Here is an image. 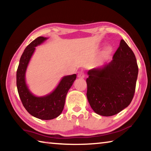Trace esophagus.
<instances>
[{"mask_svg": "<svg viewBox=\"0 0 151 151\" xmlns=\"http://www.w3.org/2000/svg\"><path fill=\"white\" fill-rule=\"evenodd\" d=\"M85 73L83 72V71H79L78 73V78H85Z\"/></svg>", "mask_w": 151, "mask_h": 151, "instance_id": "34e87169", "label": "esophagus"}]
</instances>
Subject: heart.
<instances>
[{"label":"heart","instance_id":"obj_1","mask_svg":"<svg viewBox=\"0 0 151 151\" xmlns=\"http://www.w3.org/2000/svg\"><path fill=\"white\" fill-rule=\"evenodd\" d=\"M112 52V47H110V46H108V47H106L104 48V50L102 52V55H103V57H106L108 56L109 54H111V52Z\"/></svg>","mask_w":151,"mask_h":151}]
</instances>
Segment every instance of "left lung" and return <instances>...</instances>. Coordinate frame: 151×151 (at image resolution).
<instances>
[{"label":"left lung","mask_w":151,"mask_h":151,"mask_svg":"<svg viewBox=\"0 0 151 151\" xmlns=\"http://www.w3.org/2000/svg\"><path fill=\"white\" fill-rule=\"evenodd\" d=\"M138 73L134 52L122 39L111 62L88 71L86 96L93 111L110 116L129 106L134 94Z\"/></svg>","instance_id":"8db88e82"}]
</instances>
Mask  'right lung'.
Listing matches in <instances>:
<instances>
[{"instance_id":"1","label":"right lung","mask_w":151,"mask_h":151,"mask_svg":"<svg viewBox=\"0 0 151 151\" xmlns=\"http://www.w3.org/2000/svg\"><path fill=\"white\" fill-rule=\"evenodd\" d=\"M47 39L39 37L27 46L20 57L17 71V90L22 104L29 114L41 120L53 119L60 115L65 106L66 94L76 78V74L64 76L54 91L45 96H36L29 91L25 82L27 66L35 47Z\"/></svg>"}]
</instances>
